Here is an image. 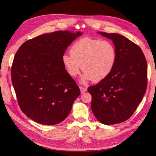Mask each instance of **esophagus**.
Segmentation results:
<instances>
[{"label": "esophagus", "mask_w": 156, "mask_h": 156, "mask_svg": "<svg viewBox=\"0 0 156 156\" xmlns=\"http://www.w3.org/2000/svg\"><path fill=\"white\" fill-rule=\"evenodd\" d=\"M80 91H81V94L84 93L85 92H86V91L87 90V88H85V87H81V86L80 87Z\"/></svg>", "instance_id": "obj_1"}]
</instances>
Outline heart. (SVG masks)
I'll list each match as a JSON object with an SVG mask.
<instances>
[{
    "label": "heart",
    "instance_id": "1",
    "mask_svg": "<svg viewBox=\"0 0 156 156\" xmlns=\"http://www.w3.org/2000/svg\"><path fill=\"white\" fill-rule=\"evenodd\" d=\"M69 54L62 57L68 73L77 75L80 68L83 71L81 81H100L112 71L117 59L116 48L110 40L85 37L74 43Z\"/></svg>",
    "mask_w": 156,
    "mask_h": 156
}]
</instances>
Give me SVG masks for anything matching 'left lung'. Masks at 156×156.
<instances>
[{"label":"left lung","mask_w":156,"mask_h":156,"mask_svg":"<svg viewBox=\"0 0 156 156\" xmlns=\"http://www.w3.org/2000/svg\"><path fill=\"white\" fill-rule=\"evenodd\" d=\"M98 33L112 40L117 59L109 76L88 88L91 109L102 123L118 124L132 116L142 101L147 85V61L140 47L124 36Z\"/></svg>","instance_id":"1"}]
</instances>
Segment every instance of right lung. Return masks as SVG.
I'll list each match as a JSON object with an SVG mask.
<instances>
[{"mask_svg": "<svg viewBox=\"0 0 156 156\" xmlns=\"http://www.w3.org/2000/svg\"><path fill=\"white\" fill-rule=\"evenodd\" d=\"M82 33L57 31L23 43L14 57L11 79L21 111L40 124L53 125L68 117L80 94L62 57Z\"/></svg>", "mask_w": 156, "mask_h": 156, "instance_id": "add662e5", "label": "right lung"}]
</instances>
